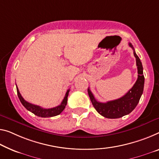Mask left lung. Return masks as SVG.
I'll list each match as a JSON object with an SVG mask.
<instances>
[{"label":"left lung","instance_id":"left-lung-1","mask_svg":"<svg viewBox=\"0 0 159 159\" xmlns=\"http://www.w3.org/2000/svg\"><path fill=\"white\" fill-rule=\"evenodd\" d=\"M129 45L133 49L134 55L136 57V66L138 70V78L132 88L121 98L112 101H109L106 103L99 102L95 99L91 90L88 88L87 92L92 104L99 114L108 119H117L127 115L131 113L135 107L137 106L141 95L143 94L144 86V76L143 73V66L138 55L131 43Z\"/></svg>","mask_w":159,"mask_h":159}]
</instances>
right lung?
<instances>
[{"instance_id":"1","label":"right lung","mask_w":159,"mask_h":159,"mask_svg":"<svg viewBox=\"0 0 159 159\" xmlns=\"http://www.w3.org/2000/svg\"><path fill=\"white\" fill-rule=\"evenodd\" d=\"M16 88H17V93H18V98L20 99L22 104H23V106L25 107L26 109H28V111H31L32 113H33L35 115L38 116H40V117H52V116H55L58 115V114H60L61 112L64 110L66 105H67V97L70 92V89H69L67 91V92H66L65 96L62 100V103H61L60 105H58L57 107H53V108H50V109H44L43 107L38 106V105L33 104L25 101V100L23 99V97L21 96L17 85H16Z\"/></svg>"}]
</instances>
